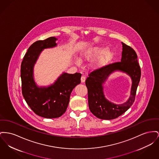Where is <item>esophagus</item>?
Returning a JSON list of instances; mask_svg holds the SVG:
<instances>
[{"mask_svg":"<svg viewBox=\"0 0 159 159\" xmlns=\"http://www.w3.org/2000/svg\"><path fill=\"white\" fill-rule=\"evenodd\" d=\"M85 79H86V77L84 75H82L81 77V82L82 83H84V81H85Z\"/></svg>","mask_w":159,"mask_h":159,"instance_id":"34e87169","label":"esophagus"}]
</instances>
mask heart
Segmentation results:
<instances>
[{"mask_svg":"<svg viewBox=\"0 0 159 159\" xmlns=\"http://www.w3.org/2000/svg\"><path fill=\"white\" fill-rule=\"evenodd\" d=\"M108 49L109 48L105 46L90 47L84 50L82 56L87 61L97 58L91 64L90 67L93 70L99 69L109 64L115 58V52ZM75 62L78 66L80 64L79 59H76Z\"/></svg>","mask_w":159,"mask_h":159,"instance_id":"b5f03b06","label":"heart"}]
</instances>
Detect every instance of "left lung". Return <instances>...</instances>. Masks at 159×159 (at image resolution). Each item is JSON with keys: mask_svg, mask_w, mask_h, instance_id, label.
Instances as JSON below:
<instances>
[{"mask_svg": "<svg viewBox=\"0 0 159 159\" xmlns=\"http://www.w3.org/2000/svg\"><path fill=\"white\" fill-rule=\"evenodd\" d=\"M121 62H115L91 72L85 81L88 89V105L90 111L98 118L110 120L118 118L126 112L134 103L137 88L140 79V66L138 56L131 47L121 43ZM126 73L130 77L132 84L131 95L125 103L116 105L107 101L103 93V84L115 71Z\"/></svg>", "mask_w": 159, "mask_h": 159, "instance_id": "1", "label": "left lung"}]
</instances>
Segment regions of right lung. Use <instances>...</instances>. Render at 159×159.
Wrapping results in <instances>:
<instances>
[{
  "instance_id": "right-lung-1",
  "label": "right lung",
  "mask_w": 159,
  "mask_h": 159,
  "mask_svg": "<svg viewBox=\"0 0 159 159\" xmlns=\"http://www.w3.org/2000/svg\"><path fill=\"white\" fill-rule=\"evenodd\" d=\"M55 37L37 41L30 47L21 65V88L23 97L30 109L46 118L60 117L66 111L73 89L80 84L82 75L63 73L48 86H38L34 79V67L41 52L56 47Z\"/></svg>"
}]
</instances>
